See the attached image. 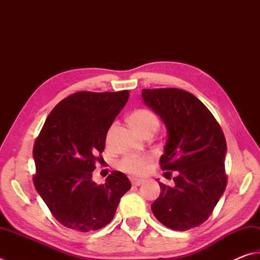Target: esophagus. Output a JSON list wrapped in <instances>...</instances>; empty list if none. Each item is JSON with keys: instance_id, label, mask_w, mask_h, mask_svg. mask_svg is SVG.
<instances>
[{"instance_id": "34e87169", "label": "esophagus", "mask_w": 260, "mask_h": 260, "mask_svg": "<svg viewBox=\"0 0 260 260\" xmlns=\"http://www.w3.org/2000/svg\"><path fill=\"white\" fill-rule=\"evenodd\" d=\"M143 182H144V180H140V179H134V178L131 179V183H132V185H136V187H137V185H140V184L143 183Z\"/></svg>"}]
</instances>
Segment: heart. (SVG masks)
<instances>
[{
    "label": "heart",
    "instance_id": "1",
    "mask_svg": "<svg viewBox=\"0 0 260 260\" xmlns=\"http://www.w3.org/2000/svg\"><path fill=\"white\" fill-rule=\"evenodd\" d=\"M130 123L141 135L147 131L158 128V117L153 112L147 109H139L132 112L130 115ZM149 155H126L122 158L117 166L125 173L132 175H141L145 173L147 165L150 163Z\"/></svg>",
    "mask_w": 260,
    "mask_h": 260
}]
</instances>
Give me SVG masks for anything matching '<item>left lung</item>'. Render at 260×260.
<instances>
[{
	"label": "left lung",
	"instance_id": "obj_1",
	"mask_svg": "<svg viewBox=\"0 0 260 260\" xmlns=\"http://www.w3.org/2000/svg\"><path fill=\"white\" fill-rule=\"evenodd\" d=\"M141 96L168 129L160 168L178 172L174 187L158 182L160 194L151 210L169 229L185 231L199 226L226 188L223 131L207 107L188 91L143 89Z\"/></svg>",
	"mask_w": 260,
	"mask_h": 260
}]
</instances>
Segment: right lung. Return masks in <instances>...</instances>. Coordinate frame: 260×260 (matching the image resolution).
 I'll return each instance as SVG.
<instances>
[{
	"mask_svg": "<svg viewBox=\"0 0 260 260\" xmlns=\"http://www.w3.org/2000/svg\"><path fill=\"white\" fill-rule=\"evenodd\" d=\"M129 99V90L75 92L47 116L34 145V184L54 217L66 228L89 232L114 217L131 188L113 171L104 184L92 181L95 161L105 149L110 126Z\"/></svg>",
	"mask_w": 260,
	"mask_h": 260,
	"instance_id": "obj_1",
	"label": "right lung"
}]
</instances>
